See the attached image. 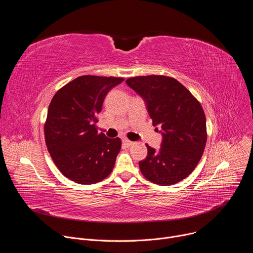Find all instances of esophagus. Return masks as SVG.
I'll return each instance as SVG.
<instances>
[{"label": "esophagus", "instance_id": "34e87169", "mask_svg": "<svg viewBox=\"0 0 253 253\" xmlns=\"http://www.w3.org/2000/svg\"><path fill=\"white\" fill-rule=\"evenodd\" d=\"M122 142H123V144H124V145H125L126 147H130V146H132L133 144H134L132 141H130V140H128V139H123Z\"/></svg>", "mask_w": 253, "mask_h": 253}]
</instances>
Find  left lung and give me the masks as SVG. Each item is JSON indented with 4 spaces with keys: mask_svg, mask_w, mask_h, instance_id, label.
<instances>
[{
    "mask_svg": "<svg viewBox=\"0 0 253 253\" xmlns=\"http://www.w3.org/2000/svg\"><path fill=\"white\" fill-rule=\"evenodd\" d=\"M126 84L145 101L153 126L161 127V147L156 151L146 145L147 157L139 162L142 174L163 186L180 182L195 169L206 145L202 106L171 77L138 76L127 79Z\"/></svg>",
    "mask_w": 253,
    "mask_h": 253,
    "instance_id": "left-lung-1",
    "label": "left lung"
}]
</instances>
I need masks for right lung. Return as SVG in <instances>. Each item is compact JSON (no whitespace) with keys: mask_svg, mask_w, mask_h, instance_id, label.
Wrapping results in <instances>:
<instances>
[{"mask_svg":"<svg viewBox=\"0 0 253 253\" xmlns=\"http://www.w3.org/2000/svg\"><path fill=\"white\" fill-rule=\"evenodd\" d=\"M123 81L85 75L54 95L44 126L46 145L58 169L72 181L94 184L112 172L121 140L98 133L96 123L106 95Z\"/></svg>","mask_w":253,"mask_h":253,"instance_id":"1","label":"right lung"}]
</instances>
